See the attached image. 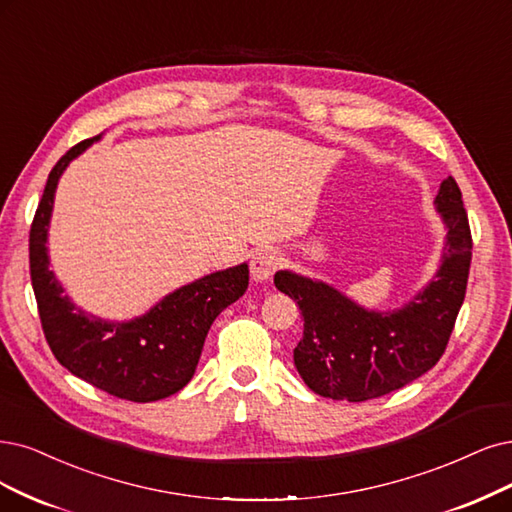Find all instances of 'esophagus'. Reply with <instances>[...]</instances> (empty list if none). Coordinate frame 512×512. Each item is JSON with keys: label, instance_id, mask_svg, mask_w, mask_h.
Here are the masks:
<instances>
[{"label": "esophagus", "instance_id": "34e87169", "mask_svg": "<svg viewBox=\"0 0 512 512\" xmlns=\"http://www.w3.org/2000/svg\"><path fill=\"white\" fill-rule=\"evenodd\" d=\"M278 253L274 249H259L251 259V276L255 282H266L278 268Z\"/></svg>", "mask_w": 512, "mask_h": 512}]
</instances>
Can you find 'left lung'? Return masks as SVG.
I'll return each instance as SVG.
<instances>
[{
	"mask_svg": "<svg viewBox=\"0 0 512 512\" xmlns=\"http://www.w3.org/2000/svg\"><path fill=\"white\" fill-rule=\"evenodd\" d=\"M434 208L445 225L441 266L394 310L356 304L325 280L278 270L274 285L304 316L293 361L306 386L333 401L361 403L399 390L439 363L466 295L472 238L462 192L447 177Z\"/></svg>",
	"mask_w": 512,
	"mask_h": 512,
	"instance_id": "obj_1",
	"label": "left lung"
}]
</instances>
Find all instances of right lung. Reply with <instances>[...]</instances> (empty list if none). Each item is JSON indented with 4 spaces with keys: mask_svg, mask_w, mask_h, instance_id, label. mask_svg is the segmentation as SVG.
Here are the masks:
<instances>
[{
    "mask_svg": "<svg viewBox=\"0 0 512 512\" xmlns=\"http://www.w3.org/2000/svg\"><path fill=\"white\" fill-rule=\"evenodd\" d=\"M82 141L50 170L29 234L31 282L46 342L67 371L118 399L151 403L192 380L213 320L249 287V266L206 274L164 295L130 320H105L78 308L50 270L48 230L54 194L71 160L101 141Z\"/></svg>",
    "mask_w": 512,
    "mask_h": 512,
    "instance_id": "1",
    "label": "right lung"
}]
</instances>
